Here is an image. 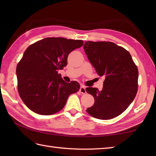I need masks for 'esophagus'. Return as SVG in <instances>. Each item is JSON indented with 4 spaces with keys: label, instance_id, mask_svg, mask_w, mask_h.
Listing matches in <instances>:
<instances>
[{
    "label": "esophagus",
    "instance_id": "1",
    "mask_svg": "<svg viewBox=\"0 0 156 156\" xmlns=\"http://www.w3.org/2000/svg\"><path fill=\"white\" fill-rule=\"evenodd\" d=\"M80 92L82 94H85L87 92V91H86V87L84 86H81L80 88Z\"/></svg>",
    "mask_w": 156,
    "mask_h": 156
}]
</instances>
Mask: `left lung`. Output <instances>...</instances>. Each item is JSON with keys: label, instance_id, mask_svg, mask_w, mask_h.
<instances>
[{"label": "left lung", "instance_id": "left-lung-1", "mask_svg": "<svg viewBox=\"0 0 156 156\" xmlns=\"http://www.w3.org/2000/svg\"><path fill=\"white\" fill-rule=\"evenodd\" d=\"M84 51L97 74L105 78L102 90L86 88L94 98L88 114L102 120L113 119L128 108L137 92L138 69L131 54L112 42L86 41Z\"/></svg>", "mask_w": 156, "mask_h": 156}]
</instances>
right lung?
<instances>
[{
  "instance_id": "right-lung-1",
  "label": "right lung",
  "mask_w": 156,
  "mask_h": 156,
  "mask_svg": "<svg viewBox=\"0 0 156 156\" xmlns=\"http://www.w3.org/2000/svg\"><path fill=\"white\" fill-rule=\"evenodd\" d=\"M84 42L62 37H47L29 45L16 66L18 91L27 107L42 115L54 114L64 108L69 95L80 86L65 82L58 72L68 64L69 53Z\"/></svg>"
}]
</instances>
